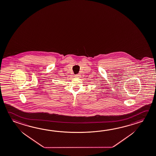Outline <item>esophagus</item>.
<instances>
[{
    "mask_svg": "<svg viewBox=\"0 0 156 156\" xmlns=\"http://www.w3.org/2000/svg\"><path fill=\"white\" fill-rule=\"evenodd\" d=\"M75 77L79 78V77H80V75H79V74H76V75H75Z\"/></svg>",
    "mask_w": 156,
    "mask_h": 156,
    "instance_id": "obj_1",
    "label": "esophagus"
}]
</instances>
